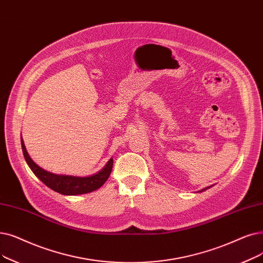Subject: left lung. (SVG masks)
Segmentation results:
<instances>
[{
    "mask_svg": "<svg viewBox=\"0 0 263 263\" xmlns=\"http://www.w3.org/2000/svg\"><path fill=\"white\" fill-rule=\"evenodd\" d=\"M212 186H210V187H206V188H204V189H201L199 192H203V191H205V190H208V189H210Z\"/></svg>",
    "mask_w": 263,
    "mask_h": 263,
    "instance_id": "8db88e82",
    "label": "left lung"
}]
</instances>
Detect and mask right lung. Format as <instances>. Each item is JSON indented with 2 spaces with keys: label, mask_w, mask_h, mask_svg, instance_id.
<instances>
[{
  "label": "right lung",
  "mask_w": 263,
  "mask_h": 263,
  "mask_svg": "<svg viewBox=\"0 0 263 263\" xmlns=\"http://www.w3.org/2000/svg\"><path fill=\"white\" fill-rule=\"evenodd\" d=\"M21 147L24 153L26 161L35 176L43 181L45 185L52 189L55 192H59L64 196H77L85 195V193L92 192L104 185L111 173L114 160L110 158L105 166L99 171L98 173L90 176H73V175H63L54 174L42 168L33 161L32 158L27 152L24 140L21 138Z\"/></svg>",
  "instance_id": "add662e5"
}]
</instances>
